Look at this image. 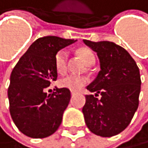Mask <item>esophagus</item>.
I'll return each mask as SVG.
<instances>
[{"label": "esophagus", "instance_id": "obj_1", "mask_svg": "<svg viewBox=\"0 0 148 148\" xmlns=\"http://www.w3.org/2000/svg\"><path fill=\"white\" fill-rule=\"evenodd\" d=\"M75 94H76V93H75V92H71V95H72V96H74Z\"/></svg>", "mask_w": 148, "mask_h": 148}]
</instances>
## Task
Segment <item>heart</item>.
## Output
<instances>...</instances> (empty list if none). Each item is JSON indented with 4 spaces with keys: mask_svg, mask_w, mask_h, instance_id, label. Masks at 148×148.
Here are the masks:
<instances>
[{
    "mask_svg": "<svg viewBox=\"0 0 148 148\" xmlns=\"http://www.w3.org/2000/svg\"><path fill=\"white\" fill-rule=\"evenodd\" d=\"M79 56L84 64L88 66H92L96 62V57L94 52L89 48H81L78 50ZM67 61H68V53L64 49L59 51L55 57V66L56 69L60 74H64L67 69ZM88 83V79L86 76H76V75H66L62 77L59 80V86L61 87L67 88L71 91L81 90Z\"/></svg>",
    "mask_w": 148,
    "mask_h": 148,
    "instance_id": "b5f03b06",
    "label": "heart"
}]
</instances>
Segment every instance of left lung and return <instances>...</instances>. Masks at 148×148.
<instances>
[{
    "label": "left lung",
    "mask_w": 148,
    "mask_h": 148,
    "mask_svg": "<svg viewBox=\"0 0 148 148\" xmlns=\"http://www.w3.org/2000/svg\"><path fill=\"white\" fill-rule=\"evenodd\" d=\"M84 42L97 53L101 66L86 87L95 96H86L84 121L94 134L115 136L127 127L138 108L142 84L139 67L125 48L112 42ZM99 94L101 99L96 98Z\"/></svg>",
    "instance_id": "1"
}]
</instances>
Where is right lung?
Here are the masks:
<instances>
[{
    "label": "right lung",
    "mask_w": 148,
    "mask_h": 148,
    "mask_svg": "<svg viewBox=\"0 0 148 148\" xmlns=\"http://www.w3.org/2000/svg\"><path fill=\"white\" fill-rule=\"evenodd\" d=\"M75 42L56 36L37 39L11 72L7 90L10 115L18 129L28 137H48L61 125L70 90L56 88L49 95L45 90L57 80L56 54Z\"/></svg>",
    "instance_id": "1"
}]
</instances>
